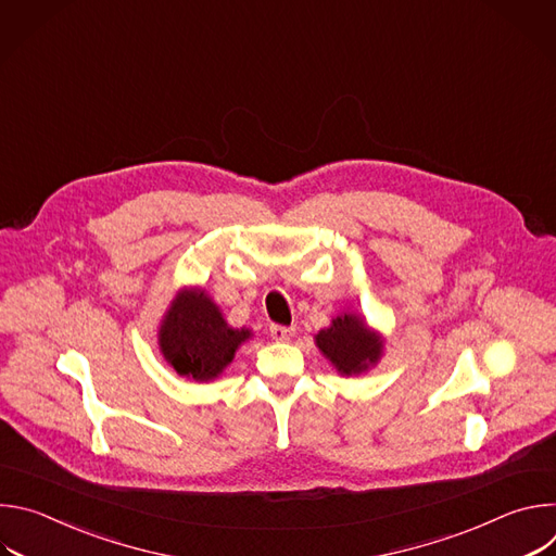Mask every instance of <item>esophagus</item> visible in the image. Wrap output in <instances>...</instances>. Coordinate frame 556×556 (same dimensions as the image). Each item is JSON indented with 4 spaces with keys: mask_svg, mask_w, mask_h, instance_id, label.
Returning a JSON list of instances; mask_svg holds the SVG:
<instances>
[{
    "mask_svg": "<svg viewBox=\"0 0 556 556\" xmlns=\"http://www.w3.org/2000/svg\"><path fill=\"white\" fill-rule=\"evenodd\" d=\"M270 337L275 341H290L294 337V328L288 326H270Z\"/></svg>",
    "mask_w": 556,
    "mask_h": 556,
    "instance_id": "obj_1",
    "label": "esophagus"
}]
</instances>
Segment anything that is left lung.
Masks as SVG:
<instances>
[{"label": "left lung", "mask_w": 556, "mask_h": 556, "mask_svg": "<svg viewBox=\"0 0 556 556\" xmlns=\"http://www.w3.org/2000/svg\"><path fill=\"white\" fill-rule=\"evenodd\" d=\"M314 341L343 376H358L382 356V337L367 328L354 312L339 314L332 326L316 334Z\"/></svg>", "instance_id": "left-lung-1"}]
</instances>
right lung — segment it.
I'll return each mask as SVG.
<instances>
[{
    "label": "right lung",
    "instance_id": "1",
    "mask_svg": "<svg viewBox=\"0 0 556 556\" xmlns=\"http://www.w3.org/2000/svg\"><path fill=\"white\" fill-rule=\"evenodd\" d=\"M251 330L230 328L204 290H180L163 316L157 345L165 361L185 378L208 382L232 361Z\"/></svg>",
    "mask_w": 556,
    "mask_h": 556
}]
</instances>
